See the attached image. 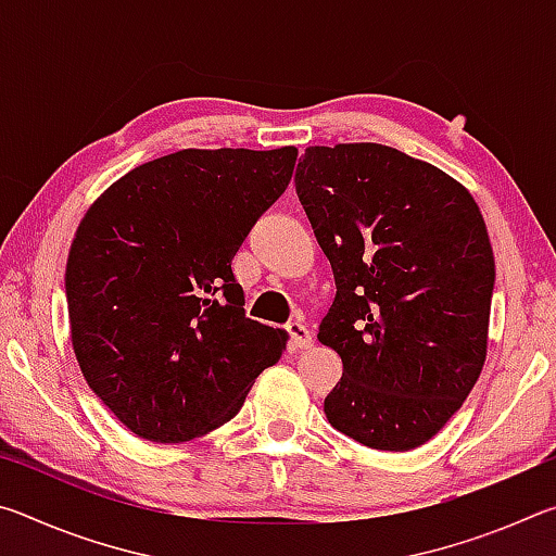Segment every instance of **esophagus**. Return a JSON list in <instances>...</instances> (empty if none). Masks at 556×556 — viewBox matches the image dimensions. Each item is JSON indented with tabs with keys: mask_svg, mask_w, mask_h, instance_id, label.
Wrapping results in <instances>:
<instances>
[{
	"mask_svg": "<svg viewBox=\"0 0 556 556\" xmlns=\"http://www.w3.org/2000/svg\"><path fill=\"white\" fill-rule=\"evenodd\" d=\"M287 331L291 336V345H294V348H312L314 345L312 331H308V328L301 321H291L287 326Z\"/></svg>",
	"mask_w": 556,
	"mask_h": 556,
	"instance_id": "obj_1",
	"label": "esophagus"
}]
</instances>
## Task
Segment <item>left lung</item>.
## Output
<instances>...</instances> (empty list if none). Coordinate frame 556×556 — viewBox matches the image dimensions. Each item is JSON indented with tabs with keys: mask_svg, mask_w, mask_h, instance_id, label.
I'll return each instance as SVG.
<instances>
[{
	"mask_svg": "<svg viewBox=\"0 0 556 556\" xmlns=\"http://www.w3.org/2000/svg\"><path fill=\"white\" fill-rule=\"evenodd\" d=\"M294 181L336 279L318 341L343 378L326 417L363 446L417 448L485 363L495 260L481 208L441 168L372 142L308 147Z\"/></svg>",
	"mask_w": 556,
	"mask_h": 556,
	"instance_id": "obj_1",
	"label": "left lung"
}]
</instances>
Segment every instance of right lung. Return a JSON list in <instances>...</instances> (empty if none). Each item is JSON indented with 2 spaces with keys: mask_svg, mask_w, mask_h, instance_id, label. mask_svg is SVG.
<instances>
[{
  "mask_svg": "<svg viewBox=\"0 0 556 556\" xmlns=\"http://www.w3.org/2000/svg\"><path fill=\"white\" fill-rule=\"evenodd\" d=\"M296 154L181 149L131 168L83 215L65 265L73 351L131 434H208L281 357L287 331L244 316L230 262Z\"/></svg>",
  "mask_w": 556,
  "mask_h": 556,
  "instance_id": "right-lung-1",
  "label": "right lung"
}]
</instances>
